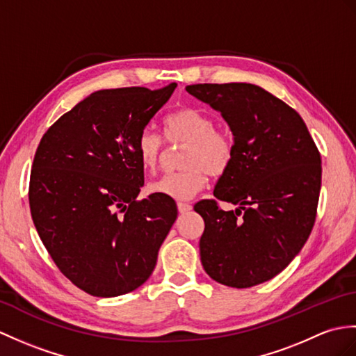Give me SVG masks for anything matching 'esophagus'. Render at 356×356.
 <instances>
[{
  "instance_id": "obj_1",
  "label": "esophagus",
  "mask_w": 356,
  "mask_h": 356,
  "mask_svg": "<svg viewBox=\"0 0 356 356\" xmlns=\"http://www.w3.org/2000/svg\"><path fill=\"white\" fill-rule=\"evenodd\" d=\"M177 209H179L180 213H186L188 211L193 209V206L189 204V203H185V202H179L177 203Z\"/></svg>"
}]
</instances>
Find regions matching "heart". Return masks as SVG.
<instances>
[{"label":"heart","mask_w":356,"mask_h":356,"mask_svg":"<svg viewBox=\"0 0 356 356\" xmlns=\"http://www.w3.org/2000/svg\"><path fill=\"white\" fill-rule=\"evenodd\" d=\"M165 139L170 144H185L181 170L161 177L148 185V191L172 200H189L200 193L208 175H225L235 156L234 136L216 127L209 113L195 107H181L163 120ZM163 153V140L152 129H144L136 139V154L140 167L154 171Z\"/></svg>","instance_id":"b5f03b06"}]
</instances>
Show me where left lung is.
<instances>
[{
	"label": "left lung",
	"mask_w": 356,
	"mask_h": 356,
	"mask_svg": "<svg viewBox=\"0 0 356 356\" xmlns=\"http://www.w3.org/2000/svg\"><path fill=\"white\" fill-rule=\"evenodd\" d=\"M186 90L221 112L235 140L232 165L213 195L195 203L204 220L200 259L217 282L249 288L279 275L311 234L321 186V158L293 107L250 83L189 85Z\"/></svg>",
	"instance_id": "8db88e82"
}]
</instances>
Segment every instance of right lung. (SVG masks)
Returning a JSON list of instances; mask_svg holds the SVG:
<instances>
[{
  "instance_id": "obj_1",
  "label": "right lung",
  "mask_w": 356,
  "mask_h": 356,
  "mask_svg": "<svg viewBox=\"0 0 356 356\" xmlns=\"http://www.w3.org/2000/svg\"><path fill=\"white\" fill-rule=\"evenodd\" d=\"M176 86L97 90L40 139L30 175L31 218L57 268L90 296L143 285L177 218L172 198H136L144 186L138 135Z\"/></svg>"
}]
</instances>
